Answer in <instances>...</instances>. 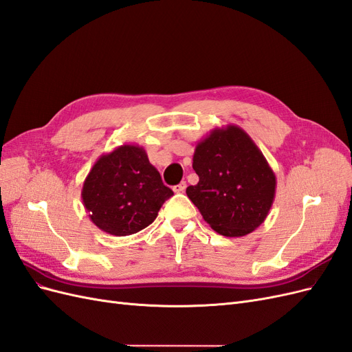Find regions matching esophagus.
<instances>
[{
	"label": "esophagus",
	"mask_w": 352,
	"mask_h": 352,
	"mask_svg": "<svg viewBox=\"0 0 352 352\" xmlns=\"http://www.w3.org/2000/svg\"><path fill=\"white\" fill-rule=\"evenodd\" d=\"M186 189V182H180L179 185H176L175 188H173V190L176 194H180V192H184V190Z\"/></svg>",
	"instance_id": "1"
}]
</instances>
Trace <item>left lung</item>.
I'll return each mask as SVG.
<instances>
[{
  "label": "left lung",
  "mask_w": 352,
  "mask_h": 352,
  "mask_svg": "<svg viewBox=\"0 0 352 352\" xmlns=\"http://www.w3.org/2000/svg\"><path fill=\"white\" fill-rule=\"evenodd\" d=\"M192 167L199 177L186 188L212 230L245 236L267 217L276 195V175L251 136L236 124L212 129L197 144Z\"/></svg>",
  "instance_id": "left-lung-1"
}]
</instances>
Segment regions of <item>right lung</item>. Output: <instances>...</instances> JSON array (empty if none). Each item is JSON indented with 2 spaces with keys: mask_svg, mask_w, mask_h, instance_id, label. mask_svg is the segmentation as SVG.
I'll return each instance as SVG.
<instances>
[{
  "mask_svg": "<svg viewBox=\"0 0 352 352\" xmlns=\"http://www.w3.org/2000/svg\"><path fill=\"white\" fill-rule=\"evenodd\" d=\"M173 195L140 145L124 144L102 154L85 179L83 207L102 232L126 236L150 226Z\"/></svg>",
  "mask_w": 352,
  "mask_h": 352,
  "instance_id": "add662e5",
  "label": "right lung"
}]
</instances>
